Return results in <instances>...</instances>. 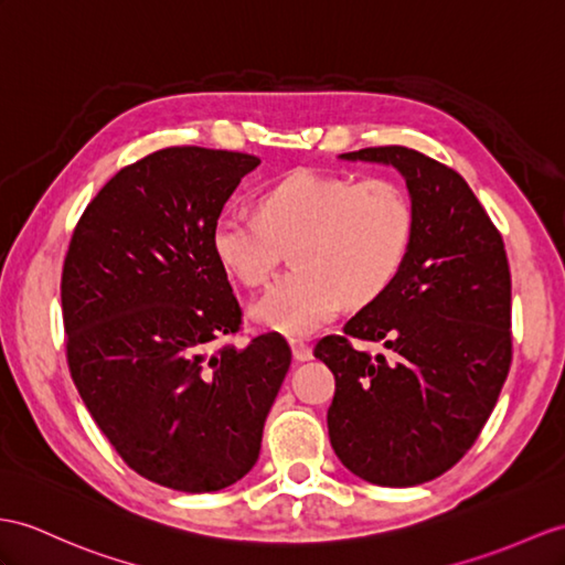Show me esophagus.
Returning a JSON list of instances; mask_svg holds the SVG:
<instances>
[{
    "label": "esophagus",
    "instance_id": "1",
    "mask_svg": "<svg viewBox=\"0 0 565 565\" xmlns=\"http://www.w3.org/2000/svg\"><path fill=\"white\" fill-rule=\"evenodd\" d=\"M292 354H295L297 362H309L311 356H313L311 348L305 345V342H292Z\"/></svg>",
    "mask_w": 565,
    "mask_h": 565
}]
</instances>
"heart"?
Here are the masks:
<instances>
[{"label":"heart","mask_w":565,"mask_h":565,"mask_svg":"<svg viewBox=\"0 0 565 565\" xmlns=\"http://www.w3.org/2000/svg\"><path fill=\"white\" fill-rule=\"evenodd\" d=\"M415 237V201L397 179L297 170L260 191L258 215H220L211 242L220 266L249 287L266 282L292 249L297 268L268 287L252 319L307 338L333 319L342 297L369 305L386 295Z\"/></svg>","instance_id":"heart-1"}]
</instances>
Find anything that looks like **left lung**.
Returning a JSON list of instances; mask_svg holds the SVG:
<instances>
[{"label":"left lung","mask_w":565,"mask_h":565,"mask_svg":"<svg viewBox=\"0 0 565 565\" xmlns=\"http://www.w3.org/2000/svg\"><path fill=\"white\" fill-rule=\"evenodd\" d=\"M348 160L403 172L417 237L391 290L326 335L313 356L333 371L328 436L350 472L379 487H415L475 446L513 360L511 266L501 232L448 164L403 146ZM356 341H383L371 358Z\"/></svg>","instance_id":"8db88e82"}]
</instances>
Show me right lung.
<instances>
[{
    "label": "right lung",
    "mask_w": 565,
    "mask_h": 565,
    "mask_svg": "<svg viewBox=\"0 0 565 565\" xmlns=\"http://www.w3.org/2000/svg\"><path fill=\"white\" fill-rule=\"evenodd\" d=\"M258 162L237 150H156L90 199L64 256L76 388L121 460L174 491H220L252 470L292 362L280 333L235 345L244 313L211 242Z\"/></svg>",
    "instance_id": "obj_1"
}]
</instances>
